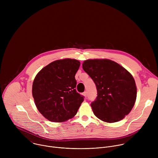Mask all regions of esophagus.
Returning <instances> with one entry per match:
<instances>
[{
  "label": "esophagus",
  "instance_id": "obj_1",
  "mask_svg": "<svg viewBox=\"0 0 158 158\" xmlns=\"http://www.w3.org/2000/svg\"><path fill=\"white\" fill-rule=\"evenodd\" d=\"M83 94V96H84L86 97V96H87V93L86 91H84V92L83 93V94Z\"/></svg>",
  "mask_w": 158,
  "mask_h": 158
}]
</instances>
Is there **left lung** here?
Instances as JSON below:
<instances>
[{
    "mask_svg": "<svg viewBox=\"0 0 158 158\" xmlns=\"http://www.w3.org/2000/svg\"><path fill=\"white\" fill-rule=\"evenodd\" d=\"M84 71L94 82L98 96L91 106L94 115L107 123L124 118L132 110L137 96L136 82L123 66L109 59H89Z\"/></svg>",
    "mask_w": 158,
    "mask_h": 158,
    "instance_id": "1",
    "label": "left lung"
}]
</instances>
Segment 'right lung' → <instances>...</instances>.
Here are the masks:
<instances>
[{"instance_id":"add662e5","label":"right lung","mask_w":158,"mask_h":158,"mask_svg":"<svg viewBox=\"0 0 158 158\" xmlns=\"http://www.w3.org/2000/svg\"><path fill=\"white\" fill-rule=\"evenodd\" d=\"M81 63L64 59L42 68L32 84V96L42 115L50 121L61 123L73 118L84 101L77 93L75 75Z\"/></svg>"}]
</instances>
